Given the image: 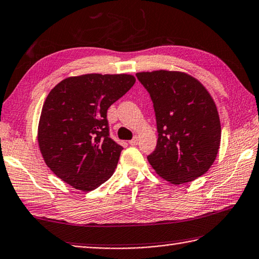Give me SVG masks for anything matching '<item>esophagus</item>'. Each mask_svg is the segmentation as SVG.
<instances>
[{
  "instance_id": "34e87169",
  "label": "esophagus",
  "mask_w": 259,
  "mask_h": 259,
  "mask_svg": "<svg viewBox=\"0 0 259 259\" xmlns=\"http://www.w3.org/2000/svg\"><path fill=\"white\" fill-rule=\"evenodd\" d=\"M129 144L131 146H136L137 144H138V137H134V138L129 141Z\"/></svg>"
}]
</instances>
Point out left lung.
I'll use <instances>...</instances> for the list:
<instances>
[{
    "mask_svg": "<svg viewBox=\"0 0 259 259\" xmlns=\"http://www.w3.org/2000/svg\"><path fill=\"white\" fill-rule=\"evenodd\" d=\"M136 76L154 104L158 139L147 159L156 173L175 185L206 173L221 140L219 114L209 92L181 72L154 70Z\"/></svg>",
    "mask_w": 259,
    "mask_h": 259,
    "instance_id": "1",
    "label": "left lung"
}]
</instances>
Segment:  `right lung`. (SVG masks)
Masks as SVG:
<instances>
[{
	"mask_svg": "<svg viewBox=\"0 0 259 259\" xmlns=\"http://www.w3.org/2000/svg\"><path fill=\"white\" fill-rule=\"evenodd\" d=\"M135 82L128 74H86L65 78L50 91L40 115L38 143L56 176L84 192L112 176L123 148L110 137L106 112Z\"/></svg>",
	"mask_w": 259,
	"mask_h": 259,
	"instance_id": "right-lung-1",
	"label": "right lung"
}]
</instances>
